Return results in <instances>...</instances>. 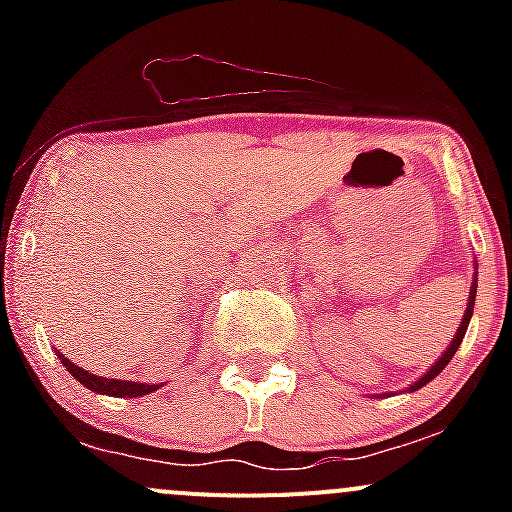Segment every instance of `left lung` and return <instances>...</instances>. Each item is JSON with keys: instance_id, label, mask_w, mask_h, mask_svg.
<instances>
[{"instance_id": "obj_1", "label": "left lung", "mask_w": 512, "mask_h": 512, "mask_svg": "<svg viewBox=\"0 0 512 512\" xmlns=\"http://www.w3.org/2000/svg\"><path fill=\"white\" fill-rule=\"evenodd\" d=\"M476 287H478V262H476V275H473V285H471V294H468V304H466V314H463V319H461V324H458V332L453 334V342L448 344V349L446 352H443L441 356H438V361L436 364L431 366V369L426 371V374L421 376V379L418 381H414V384L411 386H406V391H418V389H423V386L428 384V381L431 379H436L438 374H441L443 369H446L448 366V361L453 359V354L458 352V347H461V342H463V337H466V329H468V322H471V317H473V304H476ZM386 396V394H384Z\"/></svg>"}]
</instances>
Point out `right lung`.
Listing matches in <instances>:
<instances>
[{"instance_id": "obj_1", "label": "right lung", "mask_w": 512, "mask_h": 512, "mask_svg": "<svg viewBox=\"0 0 512 512\" xmlns=\"http://www.w3.org/2000/svg\"><path fill=\"white\" fill-rule=\"evenodd\" d=\"M56 356L61 359V364L66 366L71 376H74L79 384H84L86 389L96 391V394H106V396H121V399H136V396H146L158 391L163 384H141V381H126V379H106V376H96L89 374L86 369L76 366L74 361L66 359L64 354L56 352Z\"/></svg>"}]
</instances>
